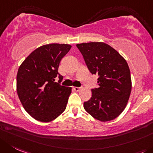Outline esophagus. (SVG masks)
<instances>
[{
	"mask_svg": "<svg viewBox=\"0 0 153 153\" xmlns=\"http://www.w3.org/2000/svg\"><path fill=\"white\" fill-rule=\"evenodd\" d=\"M80 89H81V88H78V87H73V90H74V91H80Z\"/></svg>",
	"mask_w": 153,
	"mask_h": 153,
	"instance_id": "34e87169",
	"label": "esophagus"
}]
</instances>
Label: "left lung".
Instances as JSON below:
<instances>
[{"instance_id": "left-lung-1", "label": "left lung", "mask_w": 153, "mask_h": 153, "mask_svg": "<svg viewBox=\"0 0 153 153\" xmlns=\"http://www.w3.org/2000/svg\"><path fill=\"white\" fill-rule=\"evenodd\" d=\"M76 46L91 73L98 76V88L91 90L92 97L84 102V108L101 122L115 119L125 109L131 91L126 60L105 43H82Z\"/></svg>"}]
</instances>
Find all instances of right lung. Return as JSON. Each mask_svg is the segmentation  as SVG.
<instances>
[{
	"mask_svg": "<svg viewBox=\"0 0 153 153\" xmlns=\"http://www.w3.org/2000/svg\"><path fill=\"white\" fill-rule=\"evenodd\" d=\"M72 46L65 44L43 45L21 64L16 76L17 94L24 109L35 119L48 122L66 108L72 88L62 86L59 62ZM59 78L58 82L55 78Z\"/></svg>",
	"mask_w": 153,
	"mask_h": 153,
	"instance_id": "add662e5",
	"label": "right lung"
}]
</instances>
